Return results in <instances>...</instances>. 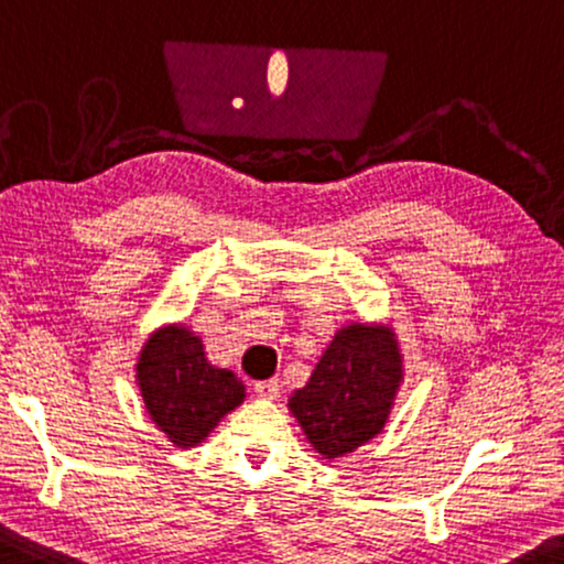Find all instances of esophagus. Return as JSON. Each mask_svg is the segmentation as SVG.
Here are the masks:
<instances>
[{
  "label": "esophagus",
  "instance_id": "1",
  "mask_svg": "<svg viewBox=\"0 0 564 564\" xmlns=\"http://www.w3.org/2000/svg\"><path fill=\"white\" fill-rule=\"evenodd\" d=\"M278 392H281V384H278V379L254 381V394L262 397V400H275Z\"/></svg>",
  "mask_w": 564,
  "mask_h": 564
}]
</instances>
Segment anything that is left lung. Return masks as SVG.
Here are the masks:
<instances>
[{"instance_id":"obj_1","label":"left lung","mask_w":564,"mask_h":564,"mask_svg":"<svg viewBox=\"0 0 564 564\" xmlns=\"http://www.w3.org/2000/svg\"><path fill=\"white\" fill-rule=\"evenodd\" d=\"M402 381L392 327L352 322L337 329L289 410L322 459H340L381 433Z\"/></svg>"}]
</instances>
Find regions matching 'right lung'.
Wrapping results in <instances>:
<instances>
[{
  "label": "right lung",
  "mask_w": 564,
  "mask_h": 564,
  "mask_svg": "<svg viewBox=\"0 0 564 564\" xmlns=\"http://www.w3.org/2000/svg\"><path fill=\"white\" fill-rule=\"evenodd\" d=\"M137 384L154 425L177 448L206 441L219 420L245 400L242 381L208 364L200 337L183 325L149 335L137 364Z\"/></svg>",
  "instance_id": "1"
}]
</instances>
